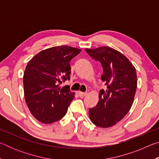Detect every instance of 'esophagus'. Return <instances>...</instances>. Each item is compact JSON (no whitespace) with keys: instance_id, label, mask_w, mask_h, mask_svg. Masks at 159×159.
Instances as JSON below:
<instances>
[{"instance_id":"1","label":"esophagus","mask_w":159,"mask_h":159,"mask_svg":"<svg viewBox=\"0 0 159 159\" xmlns=\"http://www.w3.org/2000/svg\"><path fill=\"white\" fill-rule=\"evenodd\" d=\"M86 95H87V93H83V92H80V91H79V97H81V98H83V97H85Z\"/></svg>"}]
</instances>
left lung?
Listing matches in <instances>:
<instances>
[{
	"mask_svg": "<svg viewBox=\"0 0 159 159\" xmlns=\"http://www.w3.org/2000/svg\"><path fill=\"white\" fill-rule=\"evenodd\" d=\"M85 50L101 63V79L107 86L106 90H100L96 107L89 109L90 120L98 127H111L124 118L133 105L138 84L136 69L124 55L112 48Z\"/></svg>",
	"mask_w": 159,
	"mask_h": 159,
	"instance_id": "left-lung-1",
	"label": "left lung"
}]
</instances>
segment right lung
Listing matches in <instances>:
<instances>
[{"label":"right lung","mask_w":159,"mask_h":159,"mask_svg":"<svg viewBox=\"0 0 159 159\" xmlns=\"http://www.w3.org/2000/svg\"><path fill=\"white\" fill-rule=\"evenodd\" d=\"M79 48L61 45L36 54L29 61L23 76L26 103L39 121L50 124L62 118L74 98L69 86L59 83L70 79V61Z\"/></svg>","instance_id":"obj_1"}]
</instances>
